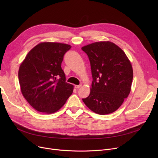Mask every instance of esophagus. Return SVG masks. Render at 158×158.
<instances>
[{
  "label": "esophagus",
  "instance_id": "34e87169",
  "mask_svg": "<svg viewBox=\"0 0 158 158\" xmlns=\"http://www.w3.org/2000/svg\"><path fill=\"white\" fill-rule=\"evenodd\" d=\"M81 86H82V85H76V86H75V88H77V89H79V88H80Z\"/></svg>",
  "mask_w": 158,
  "mask_h": 158
}]
</instances>
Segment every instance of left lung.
<instances>
[{
	"mask_svg": "<svg viewBox=\"0 0 158 158\" xmlns=\"http://www.w3.org/2000/svg\"><path fill=\"white\" fill-rule=\"evenodd\" d=\"M88 56L93 81L89 96L82 101L99 114L117 110L130 92L133 70L122 50L111 41H99L82 47Z\"/></svg>",
	"mask_w": 158,
	"mask_h": 158,
	"instance_id": "1",
	"label": "left lung"
}]
</instances>
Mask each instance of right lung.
Instances as JSON below:
<instances>
[{"instance_id":"add662e5","label":"right lung","mask_w":158,"mask_h":158,"mask_svg":"<svg viewBox=\"0 0 158 158\" xmlns=\"http://www.w3.org/2000/svg\"><path fill=\"white\" fill-rule=\"evenodd\" d=\"M68 44L43 42L32 48L20 66L21 92L36 111L53 113L59 110L73 92L61 69Z\"/></svg>"}]
</instances>
